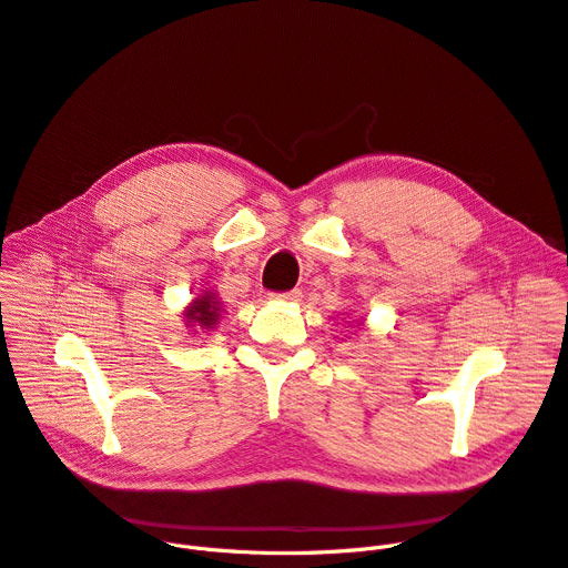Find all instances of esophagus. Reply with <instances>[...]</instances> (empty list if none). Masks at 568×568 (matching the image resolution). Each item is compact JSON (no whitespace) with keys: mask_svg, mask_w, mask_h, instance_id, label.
Instances as JSON below:
<instances>
[{"mask_svg":"<svg viewBox=\"0 0 568 568\" xmlns=\"http://www.w3.org/2000/svg\"><path fill=\"white\" fill-rule=\"evenodd\" d=\"M274 301H298L301 298V292L298 290H292V292H285V294H272Z\"/></svg>","mask_w":568,"mask_h":568,"instance_id":"1","label":"esophagus"}]
</instances>
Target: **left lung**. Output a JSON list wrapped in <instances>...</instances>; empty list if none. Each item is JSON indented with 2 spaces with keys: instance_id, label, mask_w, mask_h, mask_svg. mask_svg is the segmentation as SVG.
<instances>
[{
  "instance_id": "left-lung-1",
  "label": "left lung",
  "mask_w": 568,
  "mask_h": 568,
  "mask_svg": "<svg viewBox=\"0 0 568 568\" xmlns=\"http://www.w3.org/2000/svg\"><path fill=\"white\" fill-rule=\"evenodd\" d=\"M356 324H358V326H363V320H361V322H356Z\"/></svg>"
}]
</instances>
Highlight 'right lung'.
Returning <instances> with one entry per match:
<instances>
[{
	"label": "right lung",
	"instance_id": "add662e5",
	"mask_svg": "<svg viewBox=\"0 0 568 568\" xmlns=\"http://www.w3.org/2000/svg\"><path fill=\"white\" fill-rule=\"evenodd\" d=\"M180 315H182V322L186 328H192L196 333L199 331L210 333L221 322L223 301L219 298V294L212 287H205L199 292V296L189 301V306Z\"/></svg>",
	"mask_w": 568,
	"mask_h": 568
}]
</instances>
